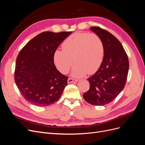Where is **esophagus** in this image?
Listing matches in <instances>:
<instances>
[{
    "label": "esophagus",
    "mask_w": 145,
    "mask_h": 145,
    "mask_svg": "<svg viewBox=\"0 0 145 145\" xmlns=\"http://www.w3.org/2000/svg\"><path fill=\"white\" fill-rule=\"evenodd\" d=\"M77 81V80L76 79H74V78H69L68 79V83H73V82H75Z\"/></svg>",
    "instance_id": "1"
}]
</instances>
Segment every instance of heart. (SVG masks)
<instances>
[{"mask_svg": "<svg viewBox=\"0 0 145 145\" xmlns=\"http://www.w3.org/2000/svg\"><path fill=\"white\" fill-rule=\"evenodd\" d=\"M62 50L54 52V62L62 74L72 71L74 77H80L97 71L103 62L105 47L102 39L95 33L77 32L69 36L62 43Z\"/></svg>", "mask_w": 145, "mask_h": 145, "instance_id": "heart-1", "label": "heart"}]
</instances>
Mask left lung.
Returning a JSON list of instances; mask_svg holds the SVG:
<instances>
[{
    "mask_svg": "<svg viewBox=\"0 0 145 145\" xmlns=\"http://www.w3.org/2000/svg\"><path fill=\"white\" fill-rule=\"evenodd\" d=\"M90 29L102 39L105 54L97 71L87 79L90 87L83 97L88 103L102 106L111 102L123 89L128 76L129 60L121 43L114 36L98 27Z\"/></svg>",
    "mask_w": 145,
    "mask_h": 145,
    "instance_id": "1",
    "label": "left lung"
}]
</instances>
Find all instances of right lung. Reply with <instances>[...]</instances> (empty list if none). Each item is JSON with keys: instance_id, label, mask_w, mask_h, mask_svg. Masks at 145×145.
I'll use <instances>...</instances> for the list:
<instances>
[{"instance_id": "right-lung-1", "label": "right lung", "mask_w": 145, "mask_h": 145, "mask_svg": "<svg viewBox=\"0 0 145 145\" xmlns=\"http://www.w3.org/2000/svg\"><path fill=\"white\" fill-rule=\"evenodd\" d=\"M71 32L40 33L29 41L17 56L16 84L25 100L37 106L57 102L67 85L68 77L54 63V54Z\"/></svg>"}]
</instances>
